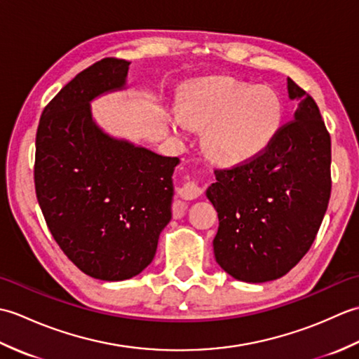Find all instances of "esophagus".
<instances>
[{"mask_svg":"<svg viewBox=\"0 0 359 359\" xmlns=\"http://www.w3.org/2000/svg\"><path fill=\"white\" fill-rule=\"evenodd\" d=\"M201 194H202V188L197 185V182H193V180L185 182V184L179 188V196L184 201L197 199Z\"/></svg>","mask_w":359,"mask_h":359,"instance_id":"esophagus-1","label":"esophagus"}]
</instances>
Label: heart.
<instances>
[{"instance_id": "1", "label": "heart", "mask_w": 359, "mask_h": 359, "mask_svg": "<svg viewBox=\"0 0 359 359\" xmlns=\"http://www.w3.org/2000/svg\"><path fill=\"white\" fill-rule=\"evenodd\" d=\"M180 112L171 125L203 131V148L219 163H239L266 148L279 131L282 102L269 86H251L233 77H205L182 90Z\"/></svg>"}]
</instances>
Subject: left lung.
Instances as JSON below:
<instances>
[{"instance_id":"1","label":"left lung","mask_w":359,"mask_h":359,"mask_svg":"<svg viewBox=\"0 0 359 359\" xmlns=\"http://www.w3.org/2000/svg\"><path fill=\"white\" fill-rule=\"evenodd\" d=\"M299 104L261 152L224 170L207 196L219 216L217 264L243 282L284 276L313 243L332 191V140L313 98L288 79Z\"/></svg>"}]
</instances>
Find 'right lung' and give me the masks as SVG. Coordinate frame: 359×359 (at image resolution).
Wrapping results in <instances>:
<instances>
[{"mask_svg": "<svg viewBox=\"0 0 359 359\" xmlns=\"http://www.w3.org/2000/svg\"><path fill=\"white\" fill-rule=\"evenodd\" d=\"M129 62L108 57L81 71L46 106L34 180L46 224L63 253L102 280H123L154 259L171 220L177 157L106 135L89 102L125 86Z\"/></svg>", "mask_w": 359, "mask_h": 359, "instance_id": "obj_1", "label": "right lung"}]
</instances>
